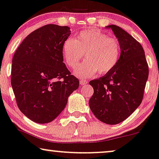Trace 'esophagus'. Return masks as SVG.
<instances>
[{"label":"esophagus","instance_id":"obj_1","mask_svg":"<svg viewBox=\"0 0 159 159\" xmlns=\"http://www.w3.org/2000/svg\"><path fill=\"white\" fill-rule=\"evenodd\" d=\"M80 84H81V85L84 86L87 84V81H85V80H81V81H80Z\"/></svg>","mask_w":159,"mask_h":159}]
</instances>
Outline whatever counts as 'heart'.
Masks as SVG:
<instances>
[{"label": "heart", "instance_id": "obj_1", "mask_svg": "<svg viewBox=\"0 0 159 159\" xmlns=\"http://www.w3.org/2000/svg\"><path fill=\"white\" fill-rule=\"evenodd\" d=\"M121 48L119 41L98 29H92L81 31L76 39H66L62 47L65 64L74 68L83 59L86 60L74 70L81 78H89L96 73L106 74L117 65Z\"/></svg>", "mask_w": 159, "mask_h": 159}]
</instances>
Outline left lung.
Here are the masks:
<instances>
[{
  "instance_id": "obj_1",
  "label": "left lung",
  "mask_w": 159,
  "mask_h": 159,
  "mask_svg": "<svg viewBox=\"0 0 159 159\" xmlns=\"http://www.w3.org/2000/svg\"><path fill=\"white\" fill-rule=\"evenodd\" d=\"M106 28L118 39L121 53L111 72L89 81L94 93L89 104L98 120L116 125L127 119L141 104L149 70L141 44L119 26Z\"/></svg>"
}]
</instances>
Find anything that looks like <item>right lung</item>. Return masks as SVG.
Here are the masks:
<instances>
[{
	"label": "right lung",
	"instance_id": "add662e5",
	"mask_svg": "<svg viewBox=\"0 0 159 159\" xmlns=\"http://www.w3.org/2000/svg\"><path fill=\"white\" fill-rule=\"evenodd\" d=\"M68 26L48 24L31 32L12 59L11 84L22 113L37 123L55 120L79 86L64 63L62 47Z\"/></svg>",
	"mask_w": 159,
	"mask_h": 159
}]
</instances>
